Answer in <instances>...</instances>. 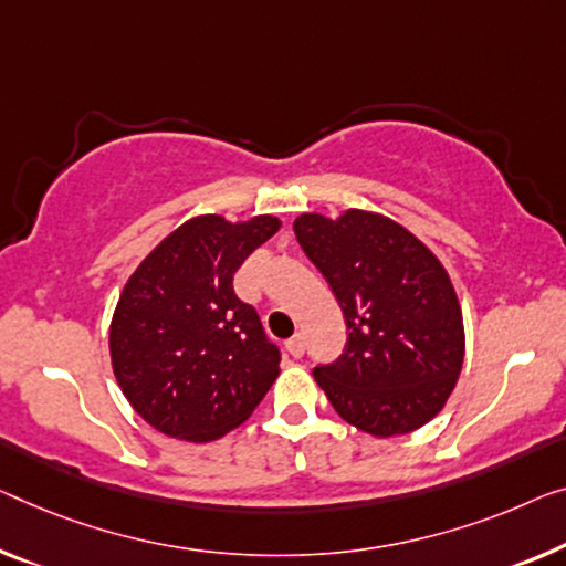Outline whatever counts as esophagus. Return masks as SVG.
Returning <instances> with one entry per match:
<instances>
[{
	"instance_id": "esophagus-1",
	"label": "esophagus",
	"mask_w": 566,
	"mask_h": 566,
	"mask_svg": "<svg viewBox=\"0 0 566 566\" xmlns=\"http://www.w3.org/2000/svg\"><path fill=\"white\" fill-rule=\"evenodd\" d=\"M286 350H290L292 358L305 356V340H302V335L290 337V340H286Z\"/></svg>"
}]
</instances>
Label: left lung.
I'll return each instance as SVG.
<instances>
[{
  "label": "left lung",
  "instance_id": "8db88e82",
  "mask_svg": "<svg viewBox=\"0 0 566 566\" xmlns=\"http://www.w3.org/2000/svg\"><path fill=\"white\" fill-rule=\"evenodd\" d=\"M294 233L348 325L343 356L312 370L333 409L374 437L424 427L450 399L465 358L460 300L442 261L370 210L302 213Z\"/></svg>",
  "mask_w": 566,
  "mask_h": 566
}]
</instances>
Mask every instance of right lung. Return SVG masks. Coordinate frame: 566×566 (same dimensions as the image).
<instances>
[{"mask_svg":"<svg viewBox=\"0 0 566 566\" xmlns=\"http://www.w3.org/2000/svg\"><path fill=\"white\" fill-rule=\"evenodd\" d=\"M280 218L196 216L149 251L116 302L108 350L134 411L167 437L213 442L243 424L280 376V350L233 274Z\"/></svg>","mask_w":566,"mask_h":566,"instance_id":"obj_1","label":"right lung"}]
</instances>
